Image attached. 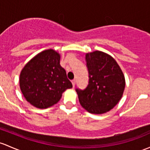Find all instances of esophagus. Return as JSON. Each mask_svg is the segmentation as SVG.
Here are the masks:
<instances>
[{"instance_id": "34e87169", "label": "esophagus", "mask_w": 150, "mask_h": 150, "mask_svg": "<svg viewBox=\"0 0 150 150\" xmlns=\"http://www.w3.org/2000/svg\"><path fill=\"white\" fill-rule=\"evenodd\" d=\"M71 82H72V86H73V87H75V80H72Z\"/></svg>"}]
</instances>
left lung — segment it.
I'll use <instances>...</instances> for the list:
<instances>
[{"label":"left lung","instance_id":"left-lung-1","mask_svg":"<svg viewBox=\"0 0 150 150\" xmlns=\"http://www.w3.org/2000/svg\"><path fill=\"white\" fill-rule=\"evenodd\" d=\"M89 81L85 89L76 88L80 105L89 113L101 114L109 111L120 100L125 78L117 62L103 52L86 55Z\"/></svg>","mask_w":150,"mask_h":150}]
</instances>
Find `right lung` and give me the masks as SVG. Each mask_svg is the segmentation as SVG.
I'll list each match as a JSON object with an SVG mask.
<instances>
[{
    "mask_svg": "<svg viewBox=\"0 0 150 150\" xmlns=\"http://www.w3.org/2000/svg\"><path fill=\"white\" fill-rule=\"evenodd\" d=\"M59 60L57 52L47 50L31 59L21 70L20 88L26 100L34 106L49 108L60 100L65 90L72 88Z\"/></svg>",
    "mask_w": 150,
    "mask_h": 150,
    "instance_id": "obj_1",
    "label": "right lung"
}]
</instances>
